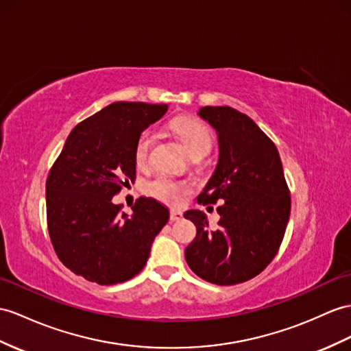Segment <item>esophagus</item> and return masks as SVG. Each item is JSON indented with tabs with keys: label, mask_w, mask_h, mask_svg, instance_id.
Instances as JSON below:
<instances>
[{
	"label": "esophagus",
	"mask_w": 351,
	"mask_h": 351,
	"mask_svg": "<svg viewBox=\"0 0 351 351\" xmlns=\"http://www.w3.org/2000/svg\"><path fill=\"white\" fill-rule=\"evenodd\" d=\"M183 219V213L178 211V210H171L169 211V220L171 221H178Z\"/></svg>",
	"instance_id": "esophagus-1"
}]
</instances>
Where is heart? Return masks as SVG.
I'll use <instances>...</instances> for the list:
<instances>
[{"instance_id":"heart-1","label":"heart","mask_w":351,"mask_h":351,"mask_svg":"<svg viewBox=\"0 0 351 351\" xmlns=\"http://www.w3.org/2000/svg\"><path fill=\"white\" fill-rule=\"evenodd\" d=\"M173 130L178 135V138L182 140L183 146L189 152L191 156L198 155V153H207L210 150L211 135L207 126L196 121V119H177L173 123ZM153 141H155V136H153L152 131H144L138 136V140H136L134 159L138 168L147 167ZM144 192L160 202H165L168 205H178L183 201L184 195L189 192V186L184 182H178L168 176L159 174L144 183Z\"/></svg>"}]
</instances>
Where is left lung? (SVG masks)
Returning <instances> with one entry per match:
<instances>
[{
  "label": "left lung",
  "mask_w": 351,
  "mask_h": 351,
  "mask_svg": "<svg viewBox=\"0 0 351 351\" xmlns=\"http://www.w3.org/2000/svg\"><path fill=\"white\" fill-rule=\"evenodd\" d=\"M198 114L219 136V162L198 204L221 202L219 228L199 210L184 213L196 226L186 262L213 285L230 286L256 277L274 259L290 216V192L278 150L269 136L232 107H202Z\"/></svg>",
  "instance_id": "left-lung-1"
}]
</instances>
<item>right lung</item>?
<instances>
[{"label": "right lung", "instance_id": "add662e5", "mask_svg": "<svg viewBox=\"0 0 351 351\" xmlns=\"http://www.w3.org/2000/svg\"><path fill=\"white\" fill-rule=\"evenodd\" d=\"M167 110V104L113 102L68 135L47 176L46 210L50 241L74 274L110 286L146 265L168 208L141 196L128 216L111 199L135 180L136 140Z\"/></svg>", "mask_w": 351, "mask_h": 351}]
</instances>
